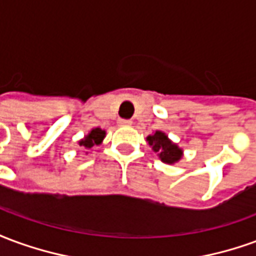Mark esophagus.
Returning a JSON list of instances; mask_svg holds the SVG:
<instances>
[{"instance_id": "1", "label": "esophagus", "mask_w": 256, "mask_h": 256, "mask_svg": "<svg viewBox=\"0 0 256 256\" xmlns=\"http://www.w3.org/2000/svg\"><path fill=\"white\" fill-rule=\"evenodd\" d=\"M118 124H119V126H130V124H132V120H128V119H119V120H118Z\"/></svg>"}]
</instances>
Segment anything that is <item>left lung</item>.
<instances>
[{
	"instance_id": "8db88e82",
	"label": "left lung",
	"mask_w": 256,
	"mask_h": 256,
	"mask_svg": "<svg viewBox=\"0 0 256 256\" xmlns=\"http://www.w3.org/2000/svg\"><path fill=\"white\" fill-rule=\"evenodd\" d=\"M148 142L152 146V150L158 152V155L164 163H174L181 159L182 150L178 148L177 145L172 144L170 140L167 138V136L162 132H156L148 137Z\"/></svg>"
}]
</instances>
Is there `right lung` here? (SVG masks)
I'll return each mask as SVG.
<instances>
[{
  "mask_svg": "<svg viewBox=\"0 0 256 256\" xmlns=\"http://www.w3.org/2000/svg\"><path fill=\"white\" fill-rule=\"evenodd\" d=\"M104 136H106V132L104 130H101V128H93L92 132L89 133V136H86L79 145L80 146H84L86 150H90L93 145H98L104 138Z\"/></svg>",
  "mask_w": 256,
  "mask_h": 256,
  "instance_id": "1",
  "label": "right lung"
}]
</instances>
